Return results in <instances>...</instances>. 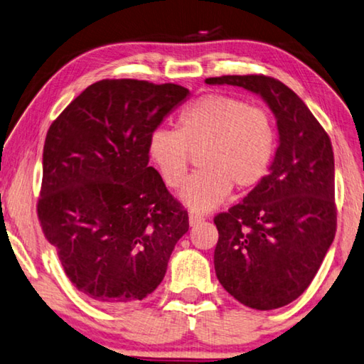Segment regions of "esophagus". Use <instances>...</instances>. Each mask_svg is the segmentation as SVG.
<instances>
[{
  "instance_id": "34e87169",
  "label": "esophagus",
  "mask_w": 364,
  "mask_h": 364,
  "mask_svg": "<svg viewBox=\"0 0 364 364\" xmlns=\"http://www.w3.org/2000/svg\"><path fill=\"white\" fill-rule=\"evenodd\" d=\"M203 220H205V218L199 213H194V211H191V213H189V224H191V226H196V224L202 223Z\"/></svg>"
}]
</instances>
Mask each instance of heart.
Masks as SVG:
<instances>
[{"label":"heart","instance_id":"obj_1","mask_svg":"<svg viewBox=\"0 0 364 364\" xmlns=\"http://www.w3.org/2000/svg\"><path fill=\"white\" fill-rule=\"evenodd\" d=\"M279 132L267 109L239 97L208 94L184 108L176 130L156 129L148 154L162 181L178 189L186 181L191 156L200 170L189 178L181 197L191 208H215L229 194L259 186L272 167Z\"/></svg>","mask_w":364,"mask_h":364}]
</instances>
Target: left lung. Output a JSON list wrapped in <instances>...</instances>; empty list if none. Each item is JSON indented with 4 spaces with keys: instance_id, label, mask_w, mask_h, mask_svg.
Listing matches in <instances>:
<instances>
[{
    "instance_id": "obj_1",
    "label": "left lung",
    "mask_w": 364,
    "mask_h": 364,
    "mask_svg": "<svg viewBox=\"0 0 364 364\" xmlns=\"http://www.w3.org/2000/svg\"><path fill=\"white\" fill-rule=\"evenodd\" d=\"M259 94L277 117L280 144L269 175L240 203L215 216V270L243 306L272 310L297 299L318 272L338 226L334 153L299 97L266 75L205 79Z\"/></svg>"
}]
</instances>
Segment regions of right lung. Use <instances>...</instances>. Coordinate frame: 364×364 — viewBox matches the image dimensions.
<instances>
[{
  "label": "right lung",
  "mask_w": 364,
  "mask_h": 364,
  "mask_svg": "<svg viewBox=\"0 0 364 364\" xmlns=\"http://www.w3.org/2000/svg\"><path fill=\"white\" fill-rule=\"evenodd\" d=\"M188 94L171 82L102 79L46 135L39 224L70 282L103 307L153 293L189 229L188 210L148 165L149 135Z\"/></svg>",
  "instance_id": "obj_1"
}]
</instances>
